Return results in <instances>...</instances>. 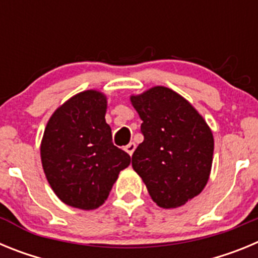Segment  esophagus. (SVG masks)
Masks as SVG:
<instances>
[{"label": "esophagus", "mask_w": 258, "mask_h": 258, "mask_svg": "<svg viewBox=\"0 0 258 258\" xmlns=\"http://www.w3.org/2000/svg\"><path fill=\"white\" fill-rule=\"evenodd\" d=\"M124 150L127 152V154H129V155H131V156H132V155H133V152H134V150H136V143H134V142L127 143V145L125 146V149H124Z\"/></svg>", "instance_id": "esophagus-1"}]
</instances>
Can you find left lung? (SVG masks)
Wrapping results in <instances>:
<instances>
[{
	"instance_id": "obj_1",
	"label": "left lung",
	"mask_w": 258,
	"mask_h": 258,
	"mask_svg": "<svg viewBox=\"0 0 258 258\" xmlns=\"http://www.w3.org/2000/svg\"><path fill=\"white\" fill-rule=\"evenodd\" d=\"M131 102L142 120L143 142L132 166L161 208H177L206 187L214 141L203 116L178 93L154 86Z\"/></svg>"
}]
</instances>
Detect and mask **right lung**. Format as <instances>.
I'll return each mask as SVG.
<instances>
[{"instance_id":"right-lung-1","label":"right lung","mask_w":258,"mask_h":258,"mask_svg":"<svg viewBox=\"0 0 258 258\" xmlns=\"http://www.w3.org/2000/svg\"><path fill=\"white\" fill-rule=\"evenodd\" d=\"M107 98L85 90L55 109L41 141V161L52 191L74 208L101 207L131 156L112 143Z\"/></svg>"}]
</instances>
